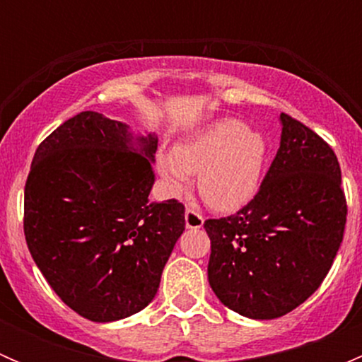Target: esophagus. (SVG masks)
<instances>
[{"mask_svg": "<svg viewBox=\"0 0 362 362\" xmlns=\"http://www.w3.org/2000/svg\"><path fill=\"white\" fill-rule=\"evenodd\" d=\"M203 215L199 211H196L194 208H187L185 210V228L189 229H199L203 228Z\"/></svg>", "mask_w": 362, "mask_h": 362, "instance_id": "1", "label": "esophagus"}]
</instances>
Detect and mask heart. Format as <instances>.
<instances>
[{
	"instance_id": "obj_1",
	"label": "heart",
	"mask_w": 362,
	"mask_h": 362,
	"mask_svg": "<svg viewBox=\"0 0 362 362\" xmlns=\"http://www.w3.org/2000/svg\"><path fill=\"white\" fill-rule=\"evenodd\" d=\"M266 144L240 120L210 124L160 156L158 170L175 196L187 192L189 175H199V194L208 206L235 211L254 198L261 180Z\"/></svg>"
}]
</instances>
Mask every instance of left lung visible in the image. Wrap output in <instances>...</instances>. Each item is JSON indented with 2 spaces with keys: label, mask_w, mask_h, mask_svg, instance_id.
<instances>
[{
  "label": "left lung",
  "mask_w": 362,
  "mask_h": 362,
  "mask_svg": "<svg viewBox=\"0 0 362 362\" xmlns=\"http://www.w3.org/2000/svg\"><path fill=\"white\" fill-rule=\"evenodd\" d=\"M280 147L249 204L208 218V282L222 305L255 320L293 312L326 279L341 245L346 202L333 148L280 113Z\"/></svg>",
  "instance_id": "obj_1"
}]
</instances>
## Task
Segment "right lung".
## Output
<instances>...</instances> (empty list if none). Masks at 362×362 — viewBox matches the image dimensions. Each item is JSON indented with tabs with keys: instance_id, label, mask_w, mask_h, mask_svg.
I'll use <instances>...</instances> for the list:
<instances>
[{
	"instance_id": "obj_1",
	"label": "right lung",
	"mask_w": 362,
	"mask_h": 362,
	"mask_svg": "<svg viewBox=\"0 0 362 362\" xmlns=\"http://www.w3.org/2000/svg\"><path fill=\"white\" fill-rule=\"evenodd\" d=\"M156 134L80 112L36 148L24 235L42 275L71 310L113 322L144 310L185 229L184 204L152 203Z\"/></svg>"
}]
</instances>
